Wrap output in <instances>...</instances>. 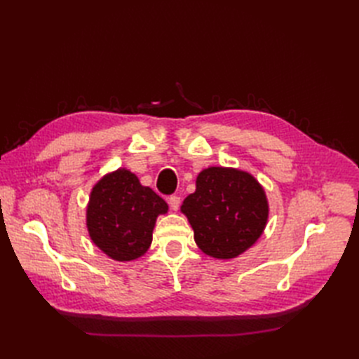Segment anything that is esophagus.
<instances>
[{
	"label": "esophagus",
	"instance_id": "esophagus-1",
	"mask_svg": "<svg viewBox=\"0 0 359 359\" xmlns=\"http://www.w3.org/2000/svg\"><path fill=\"white\" fill-rule=\"evenodd\" d=\"M168 203H169V206H170V208H172L173 211H177V210L180 208L181 199H180L178 196H175V194H172V196L168 198Z\"/></svg>",
	"mask_w": 359,
	"mask_h": 359
}]
</instances>
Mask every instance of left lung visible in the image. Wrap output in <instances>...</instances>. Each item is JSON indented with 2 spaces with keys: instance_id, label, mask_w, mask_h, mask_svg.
Returning a JSON list of instances; mask_svg holds the SVG:
<instances>
[{
  "instance_id": "left-lung-1",
  "label": "left lung",
  "mask_w": 359,
  "mask_h": 359,
  "mask_svg": "<svg viewBox=\"0 0 359 359\" xmlns=\"http://www.w3.org/2000/svg\"><path fill=\"white\" fill-rule=\"evenodd\" d=\"M181 211L194 231V241L205 255L232 259L244 253L262 235L268 220V201L262 186L247 172L208 168L196 180Z\"/></svg>"
}]
</instances>
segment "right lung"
<instances>
[{
    "label": "right lung",
    "instance_id": "obj_1",
    "mask_svg": "<svg viewBox=\"0 0 359 359\" xmlns=\"http://www.w3.org/2000/svg\"><path fill=\"white\" fill-rule=\"evenodd\" d=\"M168 203L127 169L107 173L95 184L86 208L93 243L114 260L127 262L145 255L157 217Z\"/></svg>",
    "mask_w": 359,
    "mask_h": 359
}]
</instances>
